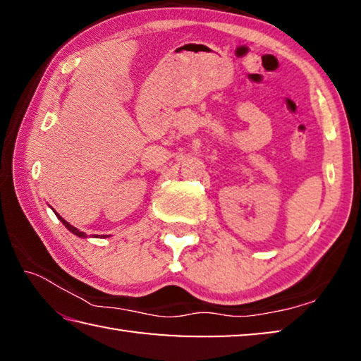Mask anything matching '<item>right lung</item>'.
Wrapping results in <instances>:
<instances>
[{
  "label": "right lung",
  "mask_w": 361,
  "mask_h": 361,
  "mask_svg": "<svg viewBox=\"0 0 361 361\" xmlns=\"http://www.w3.org/2000/svg\"><path fill=\"white\" fill-rule=\"evenodd\" d=\"M56 215H57V213H56ZM57 216H59V219H60V221H62V223L65 224V228H66V229H68L70 232H73V234H75V235H78V237H85V232H81V231H79V229H76V228H75V226H71L70 223H66V221H65V219H63L62 216H60V215H57Z\"/></svg>",
  "instance_id": "1"
}]
</instances>
